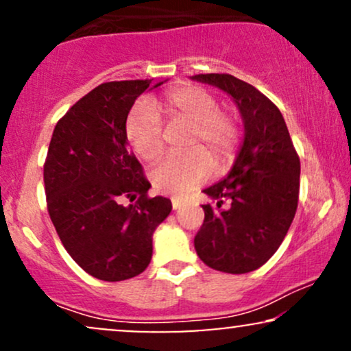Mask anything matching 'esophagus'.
I'll return each mask as SVG.
<instances>
[{
  "instance_id": "34e87169",
  "label": "esophagus",
  "mask_w": 351,
  "mask_h": 351,
  "mask_svg": "<svg viewBox=\"0 0 351 351\" xmlns=\"http://www.w3.org/2000/svg\"><path fill=\"white\" fill-rule=\"evenodd\" d=\"M181 204H183V201H181L180 198H171V206H173V209H180Z\"/></svg>"
}]
</instances>
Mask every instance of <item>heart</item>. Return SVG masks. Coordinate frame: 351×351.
I'll use <instances>...</instances> for the list:
<instances>
[{
    "mask_svg": "<svg viewBox=\"0 0 351 351\" xmlns=\"http://www.w3.org/2000/svg\"><path fill=\"white\" fill-rule=\"evenodd\" d=\"M135 104L125 122V135L132 148L147 162H153L163 152V123L181 119L191 123L186 147L189 152L168 155L152 171L156 191L181 196L198 188L209 178L212 162L217 170L231 165L237 147V125L234 117L217 108V100L198 86H175L165 90L153 102Z\"/></svg>",
    "mask_w": 351,
    "mask_h": 351,
    "instance_id": "b5f03b06",
    "label": "heart"
}]
</instances>
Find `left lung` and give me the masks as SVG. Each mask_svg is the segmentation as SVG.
<instances>
[{"label":"left lung","mask_w":351,"mask_h":351,"mask_svg":"<svg viewBox=\"0 0 351 351\" xmlns=\"http://www.w3.org/2000/svg\"><path fill=\"white\" fill-rule=\"evenodd\" d=\"M191 80L228 94L244 123L231 170L203 189L215 203L203 204L195 249L215 271H256L279 249L295 216L300 160L280 110L256 87L229 74H199Z\"/></svg>","instance_id":"1"}]
</instances>
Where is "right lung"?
<instances>
[{
    "instance_id": "add662e5",
    "label": "right lung",
    "mask_w": 351,
    "mask_h": 351,
    "mask_svg": "<svg viewBox=\"0 0 351 351\" xmlns=\"http://www.w3.org/2000/svg\"><path fill=\"white\" fill-rule=\"evenodd\" d=\"M163 82L100 84L52 132L44 165L47 209L66 251L95 279L142 274L152 261L153 232L171 211L168 198L147 196L152 184L125 135L136 97ZM125 197L139 199L123 205Z\"/></svg>"
}]
</instances>
